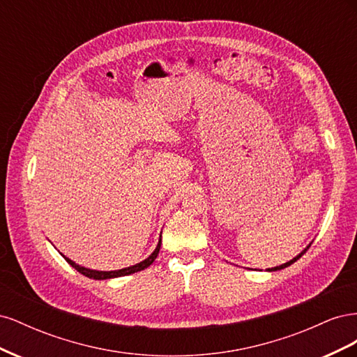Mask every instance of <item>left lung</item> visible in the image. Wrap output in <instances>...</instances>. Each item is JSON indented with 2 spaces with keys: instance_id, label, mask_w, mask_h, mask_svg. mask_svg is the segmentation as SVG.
<instances>
[{
  "instance_id": "8db88e82",
  "label": "left lung",
  "mask_w": 357,
  "mask_h": 357,
  "mask_svg": "<svg viewBox=\"0 0 357 357\" xmlns=\"http://www.w3.org/2000/svg\"><path fill=\"white\" fill-rule=\"evenodd\" d=\"M308 248V247H307ZM307 248H305V250L304 252H301L296 257H294V259H291V261H289V262H286V264H283V265H280V266H274V268H271V269H269V271H277V269H283V268H286V266H289V265H291V264H294V262H296L298 261V259L302 256V255H304L305 252H307Z\"/></svg>"
}]
</instances>
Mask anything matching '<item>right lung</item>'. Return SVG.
I'll list each match as a JSON object with an SVG mask.
<instances>
[{
  "label": "right lung",
  "mask_w": 357,
  "mask_h": 357,
  "mask_svg": "<svg viewBox=\"0 0 357 357\" xmlns=\"http://www.w3.org/2000/svg\"><path fill=\"white\" fill-rule=\"evenodd\" d=\"M160 240H159V244H158V247L155 248V252L150 255L147 259H144L143 262H139V264H137V265H132V266H128V268H123V269H117V271H93V269H88V268H83V266H80V265H77L75 262H73L71 259H68V257H66V261L73 266V268H75L77 269V271L80 273V274H83V275H86V277H89V278H93V280H105V278H114V277H122V275H129V274H134V273H138V271H143L144 268H147V266H150L153 264V261L156 259V256H158V253H159V248H160Z\"/></svg>",
  "instance_id": "1"
}]
</instances>
